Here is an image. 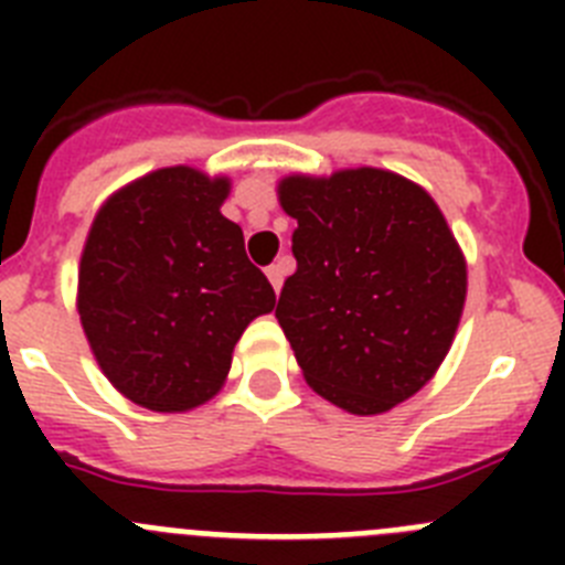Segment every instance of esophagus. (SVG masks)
Segmentation results:
<instances>
[{
  "label": "esophagus",
  "instance_id": "obj_1",
  "mask_svg": "<svg viewBox=\"0 0 565 565\" xmlns=\"http://www.w3.org/2000/svg\"><path fill=\"white\" fill-rule=\"evenodd\" d=\"M266 274H268V279H271L274 291L279 294V288H282V277H286V271H282V266H279V263H274V266L266 268Z\"/></svg>",
  "mask_w": 565,
  "mask_h": 565
}]
</instances>
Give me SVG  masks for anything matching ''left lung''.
<instances>
[{
  "mask_svg": "<svg viewBox=\"0 0 565 565\" xmlns=\"http://www.w3.org/2000/svg\"><path fill=\"white\" fill-rule=\"evenodd\" d=\"M297 271L279 294L302 376L353 416H376L430 382L467 299V263L430 194L387 169L291 174Z\"/></svg>",
  "mask_w": 565,
  "mask_h": 565,
  "instance_id": "obj_1",
  "label": "left lung"
}]
</instances>
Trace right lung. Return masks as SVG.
Listing matches in <instances>:
<instances>
[{
  "instance_id": "obj_1",
  "label": "right lung",
  "mask_w": 565,
  "mask_h": 565,
  "mask_svg": "<svg viewBox=\"0 0 565 565\" xmlns=\"http://www.w3.org/2000/svg\"><path fill=\"white\" fill-rule=\"evenodd\" d=\"M228 178L169 167L98 209L78 266V317L104 376L129 402L183 413L221 391L232 351L277 302L223 217Z\"/></svg>"
}]
</instances>
